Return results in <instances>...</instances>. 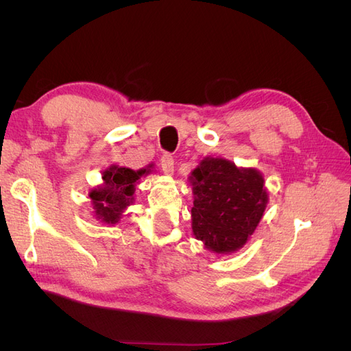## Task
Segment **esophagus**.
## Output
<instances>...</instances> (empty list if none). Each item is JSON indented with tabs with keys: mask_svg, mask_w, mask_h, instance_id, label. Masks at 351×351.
<instances>
[{
	"mask_svg": "<svg viewBox=\"0 0 351 351\" xmlns=\"http://www.w3.org/2000/svg\"><path fill=\"white\" fill-rule=\"evenodd\" d=\"M161 168L165 174L171 176L174 173V158L171 154H164L161 158Z\"/></svg>",
	"mask_w": 351,
	"mask_h": 351,
	"instance_id": "1",
	"label": "esophagus"
}]
</instances>
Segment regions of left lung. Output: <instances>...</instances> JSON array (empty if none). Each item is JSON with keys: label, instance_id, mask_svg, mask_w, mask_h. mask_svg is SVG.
I'll return each instance as SVG.
<instances>
[{"label": "left lung", "instance_id": "left-lung-1", "mask_svg": "<svg viewBox=\"0 0 351 351\" xmlns=\"http://www.w3.org/2000/svg\"><path fill=\"white\" fill-rule=\"evenodd\" d=\"M189 180L195 196V237L218 254L241 249L267 209L263 176L254 168H239L228 159L206 156Z\"/></svg>", "mask_w": 351, "mask_h": 351}]
</instances>
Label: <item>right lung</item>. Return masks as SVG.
Wrapping results in <instances>:
<instances>
[{
	"mask_svg": "<svg viewBox=\"0 0 351 351\" xmlns=\"http://www.w3.org/2000/svg\"><path fill=\"white\" fill-rule=\"evenodd\" d=\"M149 168L134 171L132 168L111 165L102 173L104 183L89 192L93 214L101 222L114 226L123 217L124 209L133 204L136 184L141 177L149 174Z\"/></svg>",
	"mask_w": 351,
	"mask_h": 351,
	"instance_id": "1",
	"label": "right lung"
}]
</instances>
